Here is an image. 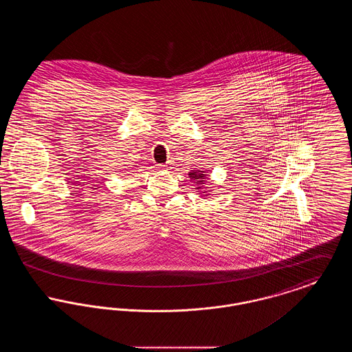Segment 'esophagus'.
I'll return each instance as SVG.
<instances>
[{
    "label": "esophagus",
    "mask_w": 352,
    "mask_h": 352,
    "mask_svg": "<svg viewBox=\"0 0 352 352\" xmlns=\"http://www.w3.org/2000/svg\"><path fill=\"white\" fill-rule=\"evenodd\" d=\"M161 168H164V170H171V165L170 164H165V165H160Z\"/></svg>",
    "instance_id": "1"
}]
</instances>
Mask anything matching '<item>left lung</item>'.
Returning <instances> with one entry per match:
<instances>
[{"label":"left lung","mask_w":352,"mask_h":352,"mask_svg":"<svg viewBox=\"0 0 352 352\" xmlns=\"http://www.w3.org/2000/svg\"><path fill=\"white\" fill-rule=\"evenodd\" d=\"M204 171H201V173H198V171H192V173H190L188 174V177L191 178V179H195L197 181V184H203L204 181V174H203ZM198 188H201V187H198Z\"/></svg>","instance_id":"obj_1"}]
</instances>
